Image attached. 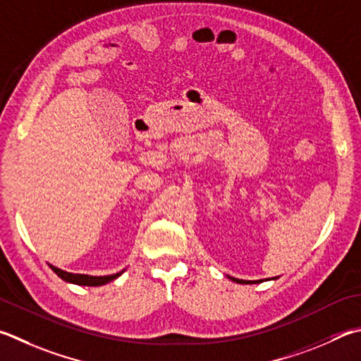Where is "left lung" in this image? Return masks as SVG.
<instances>
[{
  "label": "left lung",
  "instance_id": "left-lung-1",
  "mask_svg": "<svg viewBox=\"0 0 361 361\" xmlns=\"http://www.w3.org/2000/svg\"><path fill=\"white\" fill-rule=\"evenodd\" d=\"M231 281H233V283H238V284H254V283H262V279L259 281H245V279H238V278H232V276H227ZM276 279V278H273Z\"/></svg>",
  "mask_w": 361,
  "mask_h": 361
}]
</instances>
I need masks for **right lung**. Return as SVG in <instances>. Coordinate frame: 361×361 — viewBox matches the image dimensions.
Returning a JSON list of instances; mask_svg holds the SVG:
<instances>
[{"label": "right lung", "mask_w": 361, "mask_h": 361, "mask_svg": "<svg viewBox=\"0 0 361 361\" xmlns=\"http://www.w3.org/2000/svg\"><path fill=\"white\" fill-rule=\"evenodd\" d=\"M49 267L54 270L58 276H60L63 281H66V283H72V284H77V286H91V287H96V286H104L110 283V281L116 279L118 276H121V274L124 273L120 271V273H115V274H109V276H90V274H78V273H69V271H64L61 270V268H56L54 265Z\"/></svg>", "instance_id": "obj_1"}]
</instances>
